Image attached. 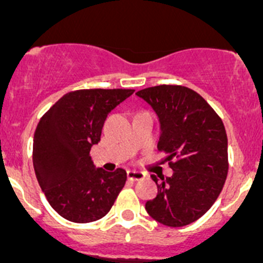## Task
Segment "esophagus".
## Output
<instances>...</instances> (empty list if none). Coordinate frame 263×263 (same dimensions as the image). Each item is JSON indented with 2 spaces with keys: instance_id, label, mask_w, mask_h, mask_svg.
Masks as SVG:
<instances>
[{
  "instance_id": "obj_1",
  "label": "esophagus",
  "mask_w": 263,
  "mask_h": 263,
  "mask_svg": "<svg viewBox=\"0 0 263 263\" xmlns=\"http://www.w3.org/2000/svg\"><path fill=\"white\" fill-rule=\"evenodd\" d=\"M127 177H128V179H131V181H139V179L144 178V173L136 172V170H128V172H127Z\"/></svg>"
}]
</instances>
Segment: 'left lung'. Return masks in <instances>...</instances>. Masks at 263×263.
<instances>
[{
    "label": "left lung",
    "mask_w": 263,
    "mask_h": 263,
    "mask_svg": "<svg viewBox=\"0 0 263 263\" xmlns=\"http://www.w3.org/2000/svg\"><path fill=\"white\" fill-rule=\"evenodd\" d=\"M160 123L157 148L167 153L172 177L152 174L157 196L145 203L149 216L167 227H183L211 208L228 173L224 124L204 99L189 87L160 85L136 93Z\"/></svg>",
    "instance_id": "8db88e82"
}]
</instances>
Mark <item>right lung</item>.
Segmentation results:
<instances>
[{
  "instance_id": "1",
  "label": "right lung",
  "mask_w": 263,
  "mask_h": 263,
  "mask_svg": "<svg viewBox=\"0 0 263 263\" xmlns=\"http://www.w3.org/2000/svg\"><path fill=\"white\" fill-rule=\"evenodd\" d=\"M135 90L89 89L61 97L37 123L32 162L51 207L73 223L105 216L126 184L124 169L96 167L91 146L101 140L107 114Z\"/></svg>"
}]
</instances>
